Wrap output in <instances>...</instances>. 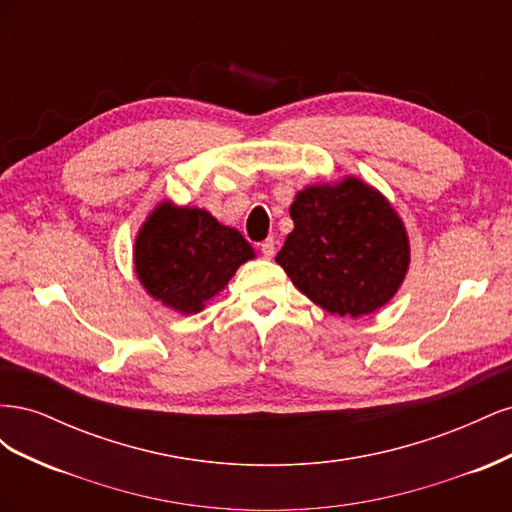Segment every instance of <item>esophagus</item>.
<instances>
[{
	"instance_id": "obj_1",
	"label": "esophagus",
	"mask_w": 512,
	"mask_h": 512,
	"mask_svg": "<svg viewBox=\"0 0 512 512\" xmlns=\"http://www.w3.org/2000/svg\"><path fill=\"white\" fill-rule=\"evenodd\" d=\"M260 252H262V256H265V258H273L275 256V241L273 239L262 241L260 243Z\"/></svg>"
}]
</instances>
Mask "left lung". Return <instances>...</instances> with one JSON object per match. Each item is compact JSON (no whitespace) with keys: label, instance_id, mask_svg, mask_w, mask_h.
<instances>
[{"label":"left lung","instance_id":"8db88e82","mask_svg":"<svg viewBox=\"0 0 512 512\" xmlns=\"http://www.w3.org/2000/svg\"><path fill=\"white\" fill-rule=\"evenodd\" d=\"M275 262L309 301L359 318L389 303L410 267V239L393 205L359 177L307 185Z\"/></svg>","mask_w":512,"mask_h":512}]
</instances>
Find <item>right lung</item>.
<instances>
[{
    "mask_svg": "<svg viewBox=\"0 0 512 512\" xmlns=\"http://www.w3.org/2000/svg\"><path fill=\"white\" fill-rule=\"evenodd\" d=\"M256 258L237 228L207 209L162 200L134 241V271L149 297L179 314H198L243 262Z\"/></svg>",
    "mask_w": 512,
    "mask_h": 512,
    "instance_id": "obj_1",
    "label": "right lung"
}]
</instances>
